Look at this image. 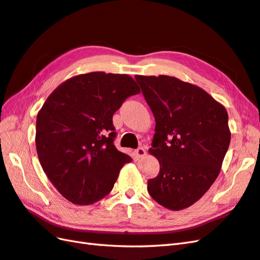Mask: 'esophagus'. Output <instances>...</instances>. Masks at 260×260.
<instances>
[{"label":"esophagus","mask_w":260,"mask_h":260,"mask_svg":"<svg viewBox=\"0 0 260 260\" xmlns=\"http://www.w3.org/2000/svg\"><path fill=\"white\" fill-rule=\"evenodd\" d=\"M145 154H147V152H145V149L142 148V147L138 148L136 150V155L139 157V159H140V157H143Z\"/></svg>","instance_id":"obj_1"}]
</instances>
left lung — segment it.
<instances>
[{
  "label": "left lung",
  "instance_id": "left-lung-1",
  "mask_svg": "<svg viewBox=\"0 0 260 260\" xmlns=\"http://www.w3.org/2000/svg\"><path fill=\"white\" fill-rule=\"evenodd\" d=\"M155 119L150 153L160 172L148 181L151 198L169 210L194 204L219 174L230 147L229 115L200 87L171 76H136Z\"/></svg>",
  "mask_w": 260,
  "mask_h": 260
}]
</instances>
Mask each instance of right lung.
I'll return each mask as SVG.
<instances>
[{"label": "right lung", "instance_id": "1", "mask_svg": "<svg viewBox=\"0 0 260 260\" xmlns=\"http://www.w3.org/2000/svg\"><path fill=\"white\" fill-rule=\"evenodd\" d=\"M140 92L128 75L94 72L66 80L36 119V150L47 178L66 200L89 205L108 195L132 161L117 150L112 116Z\"/></svg>", "mask_w": 260, "mask_h": 260}]
</instances>
